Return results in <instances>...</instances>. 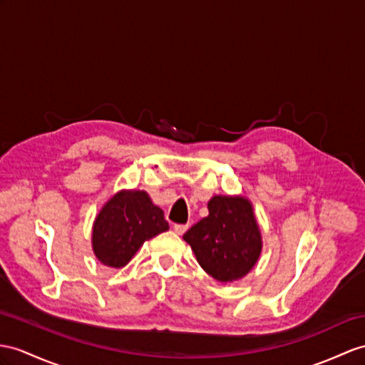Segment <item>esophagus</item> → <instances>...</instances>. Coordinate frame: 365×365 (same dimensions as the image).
Here are the masks:
<instances>
[{
  "mask_svg": "<svg viewBox=\"0 0 365 365\" xmlns=\"http://www.w3.org/2000/svg\"><path fill=\"white\" fill-rule=\"evenodd\" d=\"M187 225H175L173 226V230H175V232L178 234V235H182L184 232H185V230H187Z\"/></svg>",
  "mask_w": 365,
  "mask_h": 365,
  "instance_id": "esophagus-1",
  "label": "esophagus"
}]
</instances>
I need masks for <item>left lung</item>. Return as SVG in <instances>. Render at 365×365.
I'll list each match as a JSON object with an SVG mask.
<instances>
[{"label": "left lung", "instance_id": "1", "mask_svg": "<svg viewBox=\"0 0 365 365\" xmlns=\"http://www.w3.org/2000/svg\"><path fill=\"white\" fill-rule=\"evenodd\" d=\"M209 215L184 234L201 268L218 282L245 277L262 252V232L251 201L215 195Z\"/></svg>", "mask_w": 365, "mask_h": 365}]
</instances>
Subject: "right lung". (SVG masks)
Here are the masks:
<instances>
[{
	"label": "right lung",
	"mask_w": 365,
	"mask_h": 365,
	"mask_svg": "<svg viewBox=\"0 0 365 365\" xmlns=\"http://www.w3.org/2000/svg\"><path fill=\"white\" fill-rule=\"evenodd\" d=\"M168 230L163 209L144 190H120L105 202L93 225V251L110 268H123L147 240Z\"/></svg>",
	"instance_id": "obj_1"
}]
</instances>
